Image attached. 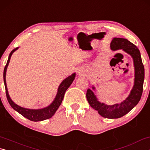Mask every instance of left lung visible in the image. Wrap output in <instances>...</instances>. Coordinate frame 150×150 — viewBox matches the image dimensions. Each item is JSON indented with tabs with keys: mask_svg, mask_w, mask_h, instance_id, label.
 Listing matches in <instances>:
<instances>
[{
	"mask_svg": "<svg viewBox=\"0 0 150 150\" xmlns=\"http://www.w3.org/2000/svg\"><path fill=\"white\" fill-rule=\"evenodd\" d=\"M110 48L113 51L123 50L133 58L135 67V79L134 87L130 95L123 102L114 105H106L105 103H100L94 95V93L89 88L87 89L86 96L90 106L97 110L103 117L118 118L128 113L140 100L143 92L144 67L138 48L127 39L115 38L111 42ZM93 89H95V87H93Z\"/></svg>",
	"mask_w": 150,
	"mask_h": 150,
	"instance_id": "8db88e82",
	"label": "left lung"
}]
</instances>
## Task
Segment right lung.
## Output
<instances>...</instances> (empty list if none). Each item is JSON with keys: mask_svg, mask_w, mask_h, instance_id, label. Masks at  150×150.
Here are the masks:
<instances>
[{"mask_svg": "<svg viewBox=\"0 0 150 150\" xmlns=\"http://www.w3.org/2000/svg\"><path fill=\"white\" fill-rule=\"evenodd\" d=\"M18 47H16L15 49L12 51L8 56V61H7L6 65L4 67V73H3V79H4V83L5 86V90H6V98L8 100L10 105L12 106V108L14 109L15 110L17 111L18 112H19L20 115H22L25 118H26L30 120L34 121V122H38V121H42L46 119L50 118L52 117V116H54L55 112L59 107V106L62 103V100L64 97V95L65 91H67L68 88L69 87V86L71 85L73 80H74L75 77V73H73L69 77H68L65 79V80L62 81V83H61L59 88H58V91L57 93V95L55 96L54 100L53 101V103L51 104L50 106H47V107L42 108V109H28L25 108H22L21 106L17 105L16 104H15L13 101L11 100V98H10L8 90H7L6 87V72L7 69V67L11 59V55L13 54V52H15Z\"/></svg>", "mask_w": 150, "mask_h": 150, "instance_id": "right-lung-1", "label": "right lung"}]
</instances>
